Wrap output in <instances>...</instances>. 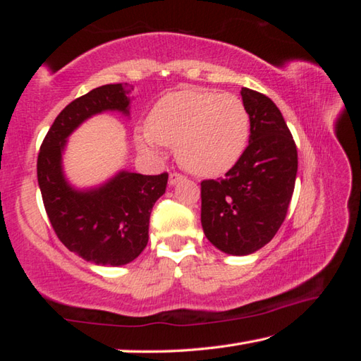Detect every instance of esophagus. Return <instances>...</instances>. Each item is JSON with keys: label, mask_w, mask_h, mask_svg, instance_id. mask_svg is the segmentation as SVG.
Wrapping results in <instances>:
<instances>
[{"label": "esophagus", "mask_w": 361, "mask_h": 361, "mask_svg": "<svg viewBox=\"0 0 361 361\" xmlns=\"http://www.w3.org/2000/svg\"><path fill=\"white\" fill-rule=\"evenodd\" d=\"M185 178V176H183L181 173H176V172H172L169 175V183L170 185H175V183H178L180 180H183Z\"/></svg>", "instance_id": "obj_1"}]
</instances>
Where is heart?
<instances>
[{"instance_id": "1", "label": "heart", "mask_w": 361, "mask_h": 361, "mask_svg": "<svg viewBox=\"0 0 361 361\" xmlns=\"http://www.w3.org/2000/svg\"><path fill=\"white\" fill-rule=\"evenodd\" d=\"M140 135L143 149L175 146L189 172L218 176L239 161L250 138V114L237 95L181 89L159 99Z\"/></svg>"}]
</instances>
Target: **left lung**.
I'll list each match as a JSON object with an SVG mask.
<instances>
[{"label":"left lung","instance_id":"1","mask_svg":"<svg viewBox=\"0 0 361 361\" xmlns=\"http://www.w3.org/2000/svg\"><path fill=\"white\" fill-rule=\"evenodd\" d=\"M250 140L221 180L200 183L204 234L228 255H250L277 234L288 212L298 172V149L280 109L269 97L242 87Z\"/></svg>","mask_w":361,"mask_h":361}]
</instances>
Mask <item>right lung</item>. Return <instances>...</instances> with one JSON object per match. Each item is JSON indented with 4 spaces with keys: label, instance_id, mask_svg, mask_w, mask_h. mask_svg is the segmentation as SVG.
Segmentation results:
<instances>
[{
    "label": "right lung",
    "instance_id": "add662e5",
    "mask_svg": "<svg viewBox=\"0 0 361 361\" xmlns=\"http://www.w3.org/2000/svg\"><path fill=\"white\" fill-rule=\"evenodd\" d=\"M130 89L127 82L106 84L73 100L54 121L38 152V185L52 229L70 252L94 264L122 266L143 252L151 210L167 188V172H121L90 191H76L63 176L66 137L97 113L129 114Z\"/></svg>",
    "mask_w": 361,
    "mask_h": 361
}]
</instances>
